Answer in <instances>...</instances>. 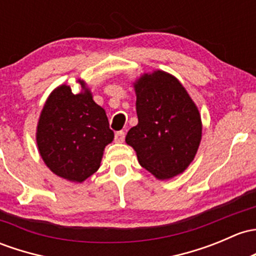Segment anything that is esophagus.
Masks as SVG:
<instances>
[{"mask_svg":"<svg viewBox=\"0 0 256 256\" xmlns=\"http://www.w3.org/2000/svg\"><path fill=\"white\" fill-rule=\"evenodd\" d=\"M124 140H125V132L124 131H118V132H115V142H124Z\"/></svg>","mask_w":256,"mask_h":256,"instance_id":"1","label":"esophagus"}]
</instances>
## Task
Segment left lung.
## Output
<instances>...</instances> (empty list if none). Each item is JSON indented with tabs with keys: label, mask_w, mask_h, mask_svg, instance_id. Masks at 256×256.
Listing matches in <instances>:
<instances>
[{
	"label": "left lung",
	"mask_w": 256,
	"mask_h": 256,
	"mask_svg": "<svg viewBox=\"0 0 256 256\" xmlns=\"http://www.w3.org/2000/svg\"><path fill=\"white\" fill-rule=\"evenodd\" d=\"M135 90L138 124L128 130L126 144L158 179L182 173L201 141L198 108L179 80L163 71L142 76Z\"/></svg>",
	"instance_id": "obj_1"
}]
</instances>
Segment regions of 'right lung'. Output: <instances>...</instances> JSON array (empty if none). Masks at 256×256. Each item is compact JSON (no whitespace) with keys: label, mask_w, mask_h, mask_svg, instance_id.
<instances>
[{"label":"right lung","mask_w":256,"mask_h":256,"mask_svg":"<svg viewBox=\"0 0 256 256\" xmlns=\"http://www.w3.org/2000/svg\"><path fill=\"white\" fill-rule=\"evenodd\" d=\"M80 84L84 88V83ZM112 138L106 110L96 104L90 90L74 94L64 84L51 93L40 115L36 142L40 156L56 176L86 180L98 170Z\"/></svg>","instance_id":"right-lung-1"}]
</instances>
